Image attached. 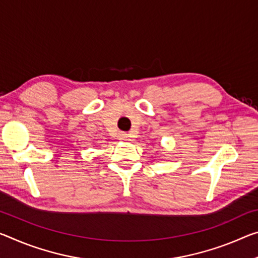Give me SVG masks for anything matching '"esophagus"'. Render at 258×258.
Returning <instances> with one entry per match:
<instances>
[{"label":"esophagus","instance_id":"esophagus-1","mask_svg":"<svg viewBox=\"0 0 258 258\" xmlns=\"http://www.w3.org/2000/svg\"><path fill=\"white\" fill-rule=\"evenodd\" d=\"M119 140H121V141H127V140H130V134H127V133H120L119 134Z\"/></svg>","mask_w":258,"mask_h":258}]
</instances>
